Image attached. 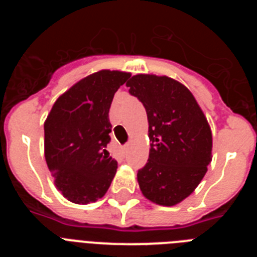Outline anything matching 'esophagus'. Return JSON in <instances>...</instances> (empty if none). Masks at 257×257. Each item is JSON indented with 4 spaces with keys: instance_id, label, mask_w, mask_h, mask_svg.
<instances>
[{
    "instance_id": "34e87169",
    "label": "esophagus",
    "mask_w": 257,
    "mask_h": 257,
    "mask_svg": "<svg viewBox=\"0 0 257 257\" xmlns=\"http://www.w3.org/2000/svg\"><path fill=\"white\" fill-rule=\"evenodd\" d=\"M127 149H128V147H123V148H122V149H121V153H122V154H123V156H124V154H126V153H127Z\"/></svg>"
}]
</instances>
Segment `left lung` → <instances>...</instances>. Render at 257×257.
I'll list each match as a JSON object with an SVG mask.
<instances>
[{"label": "left lung", "mask_w": 257, "mask_h": 257, "mask_svg": "<svg viewBox=\"0 0 257 257\" xmlns=\"http://www.w3.org/2000/svg\"><path fill=\"white\" fill-rule=\"evenodd\" d=\"M126 86L148 117L151 148L138 172L140 190L156 205H178L198 187L212 160L207 118L189 88L174 78L136 74Z\"/></svg>", "instance_id": "left-lung-1"}]
</instances>
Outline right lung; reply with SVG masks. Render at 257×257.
Returning <instances> with one entry per match:
<instances>
[{
  "mask_svg": "<svg viewBox=\"0 0 257 257\" xmlns=\"http://www.w3.org/2000/svg\"><path fill=\"white\" fill-rule=\"evenodd\" d=\"M131 73L103 69L79 79L56 99L45 121V158L59 192L87 205L105 196L117 161L105 149L110 140L109 108Z\"/></svg>",
  "mask_w": 257,
  "mask_h": 257,
  "instance_id": "1",
  "label": "right lung"
}]
</instances>
